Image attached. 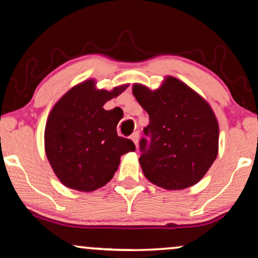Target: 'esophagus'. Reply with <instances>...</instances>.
<instances>
[{
	"mask_svg": "<svg viewBox=\"0 0 258 258\" xmlns=\"http://www.w3.org/2000/svg\"><path fill=\"white\" fill-rule=\"evenodd\" d=\"M139 137H140V134L137 133V132H135V133L133 134L132 136H130V139L133 140V142L135 143V146H136V147H137V144H139Z\"/></svg>",
	"mask_w": 258,
	"mask_h": 258,
	"instance_id": "34e87169",
	"label": "esophagus"
}]
</instances>
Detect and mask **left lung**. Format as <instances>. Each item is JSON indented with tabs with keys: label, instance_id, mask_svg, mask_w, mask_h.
I'll return each mask as SVG.
<instances>
[{
	"label": "left lung",
	"instance_id": "8db88e82",
	"mask_svg": "<svg viewBox=\"0 0 258 258\" xmlns=\"http://www.w3.org/2000/svg\"><path fill=\"white\" fill-rule=\"evenodd\" d=\"M133 94L149 115L143 132L150 140L140 141L144 176L167 190L200 182L218 153L220 129L209 103L172 76L156 90L135 83Z\"/></svg>",
	"mask_w": 258,
	"mask_h": 258
}]
</instances>
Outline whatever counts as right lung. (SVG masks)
Returning a JSON list of instances; mask_svg holds the SVG:
<instances>
[{
  "mask_svg": "<svg viewBox=\"0 0 258 258\" xmlns=\"http://www.w3.org/2000/svg\"><path fill=\"white\" fill-rule=\"evenodd\" d=\"M94 80L73 87L48 116L44 149L55 175L67 188L90 192L114 177L119 158L135 151L132 140L117 135L119 112L103 105L129 84L111 91L96 89Z\"/></svg>",
  "mask_w": 258,
  "mask_h": 258,
  "instance_id": "obj_1",
  "label": "right lung"
}]
</instances>
